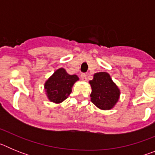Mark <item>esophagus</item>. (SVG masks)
I'll list each match as a JSON object with an SVG mask.
<instances>
[{"mask_svg": "<svg viewBox=\"0 0 155 155\" xmlns=\"http://www.w3.org/2000/svg\"><path fill=\"white\" fill-rule=\"evenodd\" d=\"M81 78L82 81H86L87 80V74H81Z\"/></svg>", "mask_w": 155, "mask_h": 155, "instance_id": "34e87169", "label": "esophagus"}]
</instances>
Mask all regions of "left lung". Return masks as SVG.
I'll list each match as a JSON object with an SVG mask.
<instances>
[{"mask_svg":"<svg viewBox=\"0 0 155 155\" xmlns=\"http://www.w3.org/2000/svg\"><path fill=\"white\" fill-rule=\"evenodd\" d=\"M91 87V101L102 110H109L119 101L120 90L106 72H98L89 81Z\"/></svg>","mask_w":155,"mask_h":155,"instance_id":"1","label":"left lung"}]
</instances>
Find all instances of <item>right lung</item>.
<instances>
[{"instance_id":"obj_1","label":"right lung","mask_w":155,"mask_h":155,"mask_svg":"<svg viewBox=\"0 0 155 155\" xmlns=\"http://www.w3.org/2000/svg\"><path fill=\"white\" fill-rule=\"evenodd\" d=\"M79 80L77 75L67 73L64 68H59L46 80L44 84L48 99L60 104L67 99L72 91V87Z\"/></svg>"}]
</instances>
